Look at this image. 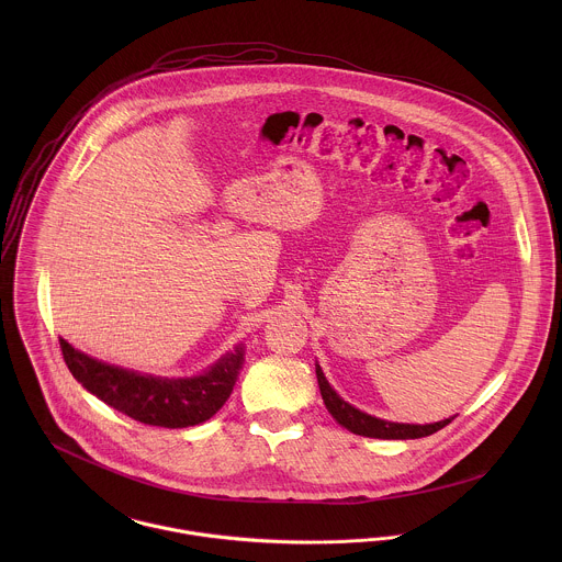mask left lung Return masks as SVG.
<instances>
[{
    "label": "left lung",
    "mask_w": 562,
    "mask_h": 562,
    "mask_svg": "<svg viewBox=\"0 0 562 562\" xmlns=\"http://www.w3.org/2000/svg\"><path fill=\"white\" fill-rule=\"evenodd\" d=\"M316 376H318V385H321L322 401L326 404L328 413L350 432L355 435H363V437H376V439H419V437H428L437 430H441L443 426H448L454 417H448L443 422H435V424H396V422H385L379 417H372L368 413H361L359 408L350 406L348 402L341 401L328 385V381L322 374L321 366L316 368Z\"/></svg>",
    "instance_id": "obj_1"
}]
</instances>
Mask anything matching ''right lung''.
Listing matches in <instances>:
<instances>
[{"label": "right lung", "instance_id": "1", "mask_svg": "<svg viewBox=\"0 0 562 562\" xmlns=\"http://www.w3.org/2000/svg\"><path fill=\"white\" fill-rule=\"evenodd\" d=\"M60 350L81 387L136 422L164 428H186L210 419L232 396L241 368V348L194 379L145 376L108 366L65 339H60Z\"/></svg>", "mask_w": 562, "mask_h": 562}]
</instances>
